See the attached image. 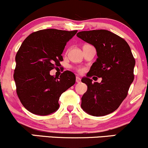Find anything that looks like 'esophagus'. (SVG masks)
Here are the masks:
<instances>
[{"mask_svg":"<svg viewBox=\"0 0 148 148\" xmlns=\"http://www.w3.org/2000/svg\"><path fill=\"white\" fill-rule=\"evenodd\" d=\"M76 83L81 82V78L79 77V76H76Z\"/></svg>","mask_w":148,"mask_h":148,"instance_id":"34e87169","label":"esophagus"}]
</instances>
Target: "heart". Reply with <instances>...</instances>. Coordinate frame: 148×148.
Returning <instances> with one entry per match:
<instances>
[{"label":"heart","mask_w":148,"mask_h":148,"mask_svg":"<svg viewBox=\"0 0 148 148\" xmlns=\"http://www.w3.org/2000/svg\"><path fill=\"white\" fill-rule=\"evenodd\" d=\"M76 71H77L78 72L81 73V72H84V69H83V68H79V69H76Z\"/></svg>","instance_id":"obj_1"}]
</instances>
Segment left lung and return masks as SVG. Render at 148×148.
<instances>
[{"mask_svg": "<svg viewBox=\"0 0 148 148\" xmlns=\"http://www.w3.org/2000/svg\"><path fill=\"white\" fill-rule=\"evenodd\" d=\"M78 37L95 47L97 58L87 77L81 81L88 90L81 98V108L93 116L113 113L128 94L134 79L135 59L127 42L106 30L81 31ZM102 77L101 83H92L89 77Z\"/></svg>", "mask_w": 148, "mask_h": 148, "instance_id": "left-lung-1", "label": "left lung"}]
</instances>
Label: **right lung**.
Wrapping results in <instances>:
<instances>
[{
    "label": "right lung",
    "instance_id": "add662e5",
    "mask_svg": "<svg viewBox=\"0 0 148 148\" xmlns=\"http://www.w3.org/2000/svg\"><path fill=\"white\" fill-rule=\"evenodd\" d=\"M77 30L45 29L28 35L16 53L14 79L16 94L23 106L35 115H47L59 108L62 92L75 84L76 76L64 71L60 77L50 75L60 66L67 42Z\"/></svg>",
    "mask_w": 148,
    "mask_h": 148
}]
</instances>
